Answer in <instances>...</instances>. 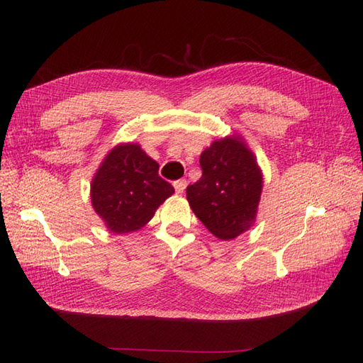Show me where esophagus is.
I'll return each mask as SVG.
<instances>
[{"instance_id":"obj_1","label":"esophagus","mask_w":363,"mask_h":363,"mask_svg":"<svg viewBox=\"0 0 363 363\" xmlns=\"http://www.w3.org/2000/svg\"><path fill=\"white\" fill-rule=\"evenodd\" d=\"M186 186H188V183H186V180H177V182H174V189H175V192H177V194H183L184 189H186Z\"/></svg>"}]
</instances>
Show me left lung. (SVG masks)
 <instances>
[{
    "label": "left lung",
    "mask_w": 363,
    "mask_h": 363,
    "mask_svg": "<svg viewBox=\"0 0 363 363\" xmlns=\"http://www.w3.org/2000/svg\"><path fill=\"white\" fill-rule=\"evenodd\" d=\"M201 179L188 186L186 199L213 236L230 240L255 224L263 188L262 169L244 138L213 140L200 156Z\"/></svg>",
    "instance_id": "8db88e82"
}]
</instances>
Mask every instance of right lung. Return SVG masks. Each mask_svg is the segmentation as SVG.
Returning a JSON list of instances; mask_svg holds the SVG:
<instances>
[{
    "label": "right lung",
    "mask_w": 363,
    "mask_h": 363,
    "mask_svg": "<svg viewBox=\"0 0 363 363\" xmlns=\"http://www.w3.org/2000/svg\"><path fill=\"white\" fill-rule=\"evenodd\" d=\"M172 194V186L159 177V163L135 142L118 144L108 151L91 183L94 211L116 235L148 224Z\"/></svg>",
    "instance_id": "1"
}]
</instances>
